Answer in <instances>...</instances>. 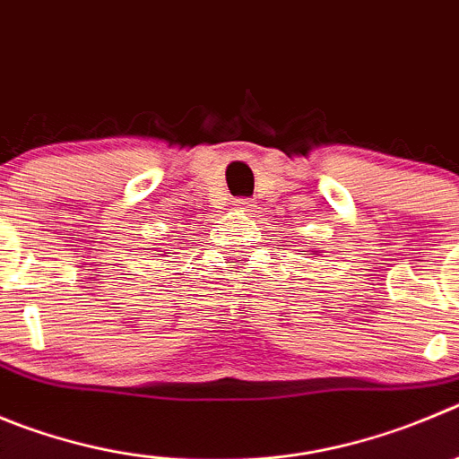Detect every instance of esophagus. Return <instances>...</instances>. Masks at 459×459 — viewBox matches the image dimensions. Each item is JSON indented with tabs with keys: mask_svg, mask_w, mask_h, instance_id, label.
Here are the masks:
<instances>
[{
	"mask_svg": "<svg viewBox=\"0 0 459 459\" xmlns=\"http://www.w3.org/2000/svg\"><path fill=\"white\" fill-rule=\"evenodd\" d=\"M235 205H238V208H244V210H249L251 205H254V201H249V199H238L235 201Z\"/></svg>",
	"mask_w": 459,
	"mask_h": 459,
	"instance_id": "1",
	"label": "esophagus"
}]
</instances>
